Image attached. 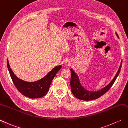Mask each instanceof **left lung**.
<instances>
[{
  "instance_id": "8db88e82",
  "label": "left lung",
  "mask_w": 128,
  "mask_h": 128,
  "mask_svg": "<svg viewBox=\"0 0 128 128\" xmlns=\"http://www.w3.org/2000/svg\"><path fill=\"white\" fill-rule=\"evenodd\" d=\"M117 36L119 38L118 34L116 32ZM122 65V61L121 62L120 66H119L118 71L117 72L116 76L114 78V79L112 80V81L110 83L106 86L104 88L96 92H90L86 90L82 86L81 84L80 83L79 78L76 74V72L72 69H70L71 72V79H70V86L72 94L74 95L75 97L76 98L83 100H92L96 99L100 97L102 95H104L106 92L109 90L111 88L112 85L114 83L116 79V78L118 76V75L120 71L121 67Z\"/></svg>"
}]
</instances>
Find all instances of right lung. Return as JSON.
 Wrapping results in <instances>:
<instances>
[{"mask_svg": "<svg viewBox=\"0 0 128 128\" xmlns=\"http://www.w3.org/2000/svg\"><path fill=\"white\" fill-rule=\"evenodd\" d=\"M7 66L12 81L18 90L24 96L30 98H39L44 96L48 92L52 79L62 68L61 66L54 68L46 76L38 81L27 82L19 79L16 76L12 70L8 59Z\"/></svg>", "mask_w": 128, "mask_h": 128, "instance_id": "right-lung-1", "label": "right lung"}]
</instances>
